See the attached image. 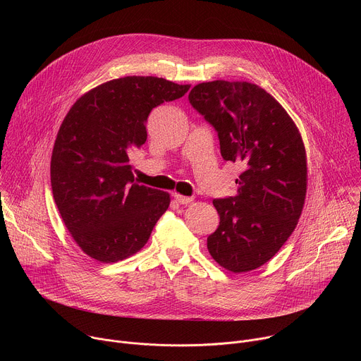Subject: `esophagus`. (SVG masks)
<instances>
[{
  "label": "esophagus",
  "instance_id": "1",
  "mask_svg": "<svg viewBox=\"0 0 361 361\" xmlns=\"http://www.w3.org/2000/svg\"><path fill=\"white\" fill-rule=\"evenodd\" d=\"M174 198L180 202V204H188L194 200V197H187V195H183V194H174Z\"/></svg>",
  "mask_w": 361,
  "mask_h": 361
}]
</instances>
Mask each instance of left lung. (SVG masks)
Returning a JSON list of instances; mask_svg holds the SVG:
<instances>
[{
	"label": "left lung",
	"instance_id": "obj_1",
	"mask_svg": "<svg viewBox=\"0 0 361 361\" xmlns=\"http://www.w3.org/2000/svg\"><path fill=\"white\" fill-rule=\"evenodd\" d=\"M191 106L219 133L226 161L238 163L237 194L214 200L213 259L231 273L270 262L294 231L307 192L301 134L280 102L257 84L216 80L194 85Z\"/></svg>",
	"mask_w": 361,
	"mask_h": 361
}]
</instances>
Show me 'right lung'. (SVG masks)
Listing matches in <instances>:
<instances>
[{"instance_id": "add662e5", "label": "right lung", "mask_w": 361, "mask_h": 361, "mask_svg": "<svg viewBox=\"0 0 361 361\" xmlns=\"http://www.w3.org/2000/svg\"><path fill=\"white\" fill-rule=\"evenodd\" d=\"M190 84L128 75L82 94L63 120L51 156L60 216L91 259L116 263L138 252L170 205V194L134 183L128 156L147 140L152 109Z\"/></svg>"}]
</instances>
